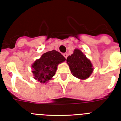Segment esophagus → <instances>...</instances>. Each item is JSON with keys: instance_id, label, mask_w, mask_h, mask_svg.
<instances>
[{"instance_id": "1", "label": "esophagus", "mask_w": 121, "mask_h": 121, "mask_svg": "<svg viewBox=\"0 0 121 121\" xmlns=\"http://www.w3.org/2000/svg\"><path fill=\"white\" fill-rule=\"evenodd\" d=\"M68 53H63V56H65V58H66V59L67 57H68Z\"/></svg>"}]
</instances>
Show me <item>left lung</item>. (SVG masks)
Segmentation results:
<instances>
[{
    "mask_svg": "<svg viewBox=\"0 0 121 121\" xmlns=\"http://www.w3.org/2000/svg\"><path fill=\"white\" fill-rule=\"evenodd\" d=\"M66 61L72 75L81 80L90 77L94 69L91 61L79 49L73 50V53L67 58Z\"/></svg>",
    "mask_w": 121,
    "mask_h": 121,
    "instance_id": "1",
    "label": "left lung"
}]
</instances>
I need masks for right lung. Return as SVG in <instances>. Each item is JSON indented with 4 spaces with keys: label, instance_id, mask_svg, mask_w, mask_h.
<instances>
[{
    "label": "right lung",
    "instance_id": "right-lung-1",
    "mask_svg": "<svg viewBox=\"0 0 121 121\" xmlns=\"http://www.w3.org/2000/svg\"><path fill=\"white\" fill-rule=\"evenodd\" d=\"M65 60L66 58L56 50L44 53L31 66L34 78L40 83H48L55 75L58 64Z\"/></svg>",
    "mask_w": 121,
    "mask_h": 121
}]
</instances>
